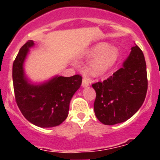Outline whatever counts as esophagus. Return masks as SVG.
I'll list each match as a JSON object with an SVG mask.
<instances>
[{
	"mask_svg": "<svg viewBox=\"0 0 160 160\" xmlns=\"http://www.w3.org/2000/svg\"><path fill=\"white\" fill-rule=\"evenodd\" d=\"M90 82L89 81V79L87 78H83L82 79V86L83 87H88L89 85H90Z\"/></svg>",
	"mask_w": 160,
	"mask_h": 160,
	"instance_id": "esophagus-1",
	"label": "esophagus"
}]
</instances>
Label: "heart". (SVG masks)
Segmentation results:
<instances>
[{
    "label": "heart",
    "mask_w": 160,
    "mask_h": 160,
    "mask_svg": "<svg viewBox=\"0 0 160 160\" xmlns=\"http://www.w3.org/2000/svg\"><path fill=\"white\" fill-rule=\"evenodd\" d=\"M88 58H97L93 61L90 66V73L93 76H100L108 71L119 57V52L115 46H110L105 42H101L92 48L87 53Z\"/></svg>",
    "instance_id": "obj_1"
}]
</instances>
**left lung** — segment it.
I'll use <instances>...</instances> for the list:
<instances>
[{
	"label": "left lung",
	"instance_id": "obj_1",
	"mask_svg": "<svg viewBox=\"0 0 160 160\" xmlns=\"http://www.w3.org/2000/svg\"><path fill=\"white\" fill-rule=\"evenodd\" d=\"M92 87L96 92L94 113L102 123L114 125L132 117L142 105L148 91L146 62L140 48L133 46L122 68Z\"/></svg>",
	"mask_w": 160,
	"mask_h": 160
}]
</instances>
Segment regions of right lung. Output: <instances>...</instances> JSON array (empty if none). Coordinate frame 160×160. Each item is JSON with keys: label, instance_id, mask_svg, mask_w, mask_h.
Listing matches in <instances>:
<instances>
[{"label": "right lung", "instance_id": "add662e5", "mask_svg": "<svg viewBox=\"0 0 160 160\" xmlns=\"http://www.w3.org/2000/svg\"><path fill=\"white\" fill-rule=\"evenodd\" d=\"M28 41L21 48L12 64V82L16 102L28 121L40 128H53L60 125L67 118L70 102L81 87L82 78L79 74L71 77L56 76L41 85L28 82L23 63L33 46Z\"/></svg>", "mask_w": 160, "mask_h": 160}]
</instances>
